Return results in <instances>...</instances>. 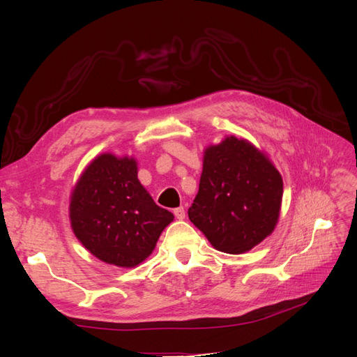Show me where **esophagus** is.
<instances>
[{"label":"esophagus","mask_w":357,"mask_h":357,"mask_svg":"<svg viewBox=\"0 0 357 357\" xmlns=\"http://www.w3.org/2000/svg\"><path fill=\"white\" fill-rule=\"evenodd\" d=\"M172 213H174V215H176V218L177 219H185V215H186V211H185V208H183V207H177V208H174V211H172Z\"/></svg>","instance_id":"34e87169"}]
</instances>
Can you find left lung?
<instances>
[{
	"label": "left lung",
	"mask_w": 357,
	"mask_h": 357,
	"mask_svg": "<svg viewBox=\"0 0 357 357\" xmlns=\"http://www.w3.org/2000/svg\"><path fill=\"white\" fill-rule=\"evenodd\" d=\"M282 197V176L268 158L245 139L228 137L205 150L188 214L214 248L240 255L274 231Z\"/></svg>",
	"instance_id": "1"
}]
</instances>
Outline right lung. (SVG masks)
<instances>
[{
  "label": "right lung",
  "mask_w": 357,
  "mask_h": 357,
  "mask_svg": "<svg viewBox=\"0 0 357 357\" xmlns=\"http://www.w3.org/2000/svg\"><path fill=\"white\" fill-rule=\"evenodd\" d=\"M70 219L75 236L93 256L131 268L153 252L174 215L156 205L142 186L132 158L104 153L75 185Z\"/></svg>",
  "instance_id": "add662e5"
}]
</instances>
